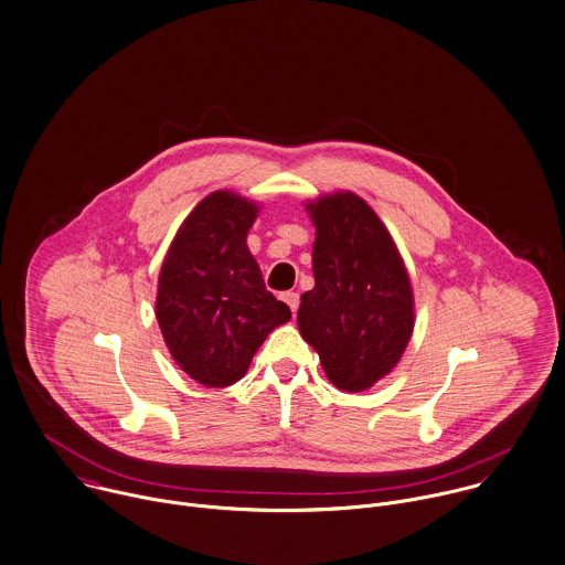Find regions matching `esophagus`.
Here are the masks:
<instances>
[{
	"label": "esophagus",
	"instance_id": "obj_1",
	"mask_svg": "<svg viewBox=\"0 0 565 565\" xmlns=\"http://www.w3.org/2000/svg\"><path fill=\"white\" fill-rule=\"evenodd\" d=\"M282 300L289 305V309L296 313L298 311V305H300V296L296 291H285L282 294Z\"/></svg>",
	"mask_w": 565,
	"mask_h": 565
}]
</instances>
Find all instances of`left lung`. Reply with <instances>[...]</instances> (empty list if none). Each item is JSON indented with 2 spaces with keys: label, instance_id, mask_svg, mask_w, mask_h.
Segmentation results:
<instances>
[{
  "label": "left lung",
  "instance_id": "1",
  "mask_svg": "<svg viewBox=\"0 0 565 565\" xmlns=\"http://www.w3.org/2000/svg\"><path fill=\"white\" fill-rule=\"evenodd\" d=\"M316 227L313 289L298 309L300 335L333 386L371 388L404 355L415 298L404 258L373 207L349 190L307 201Z\"/></svg>",
  "mask_w": 565,
  "mask_h": 565
}]
</instances>
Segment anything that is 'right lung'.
<instances>
[{
  "instance_id": "1",
  "label": "right lung",
  "mask_w": 565,
  "mask_h": 565,
  "mask_svg": "<svg viewBox=\"0 0 565 565\" xmlns=\"http://www.w3.org/2000/svg\"><path fill=\"white\" fill-rule=\"evenodd\" d=\"M258 214V203L232 190L207 194L177 230L159 271L154 311L166 347L207 388L238 382L265 338L291 320L247 247Z\"/></svg>"
}]
</instances>
